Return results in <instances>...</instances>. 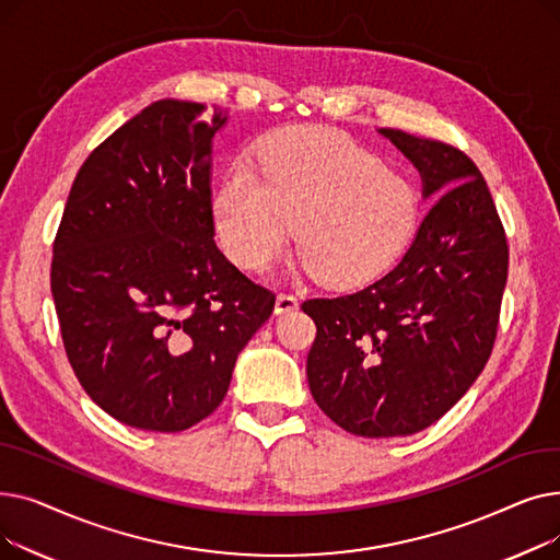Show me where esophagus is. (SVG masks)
<instances>
[{
    "mask_svg": "<svg viewBox=\"0 0 560 560\" xmlns=\"http://www.w3.org/2000/svg\"><path fill=\"white\" fill-rule=\"evenodd\" d=\"M300 306L298 295H292V292H279L277 295V304H275V313H288V311H295Z\"/></svg>",
    "mask_w": 560,
    "mask_h": 560,
    "instance_id": "34e87169",
    "label": "esophagus"
}]
</instances>
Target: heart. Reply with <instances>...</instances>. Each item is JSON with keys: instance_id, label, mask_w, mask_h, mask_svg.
I'll return each instance as SVG.
<instances>
[{"instance_id": "obj_1", "label": "heart", "mask_w": 560, "mask_h": 560, "mask_svg": "<svg viewBox=\"0 0 560 560\" xmlns=\"http://www.w3.org/2000/svg\"><path fill=\"white\" fill-rule=\"evenodd\" d=\"M418 209L416 186L365 144L329 127H300L262 142L256 174H226L213 224L222 249L247 270L277 260L298 224L313 275L354 285L397 258Z\"/></svg>"}]
</instances>
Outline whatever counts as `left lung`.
<instances>
[{
  "instance_id": "8db88e82",
  "label": "left lung",
  "mask_w": 560,
  "mask_h": 560,
  "mask_svg": "<svg viewBox=\"0 0 560 560\" xmlns=\"http://www.w3.org/2000/svg\"><path fill=\"white\" fill-rule=\"evenodd\" d=\"M381 133L435 201L388 275L302 304L317 327L306 359L313 399L365 438L418 433L469 390L492 354L509 275L504 224L475 161L443 140Z\"/></svg>"
}]
</instances>
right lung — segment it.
<instances>
[{
    "mask_svg": "<svg viewBox=\"0 0 560 560\" xmlns=\"http://www.w3.org/2000/svg\"><path fill=\"white\" fill-rule=\"evenodd\" d=\"M226 113L161 100L81 165L58 224L51 295L68 361L115 420L184 431L222 404L275 311L218 249L211 140Z\"/></svg>",
    "mask_w": 560,
    "mask_h": 560,
    "instance_id": "1",
    "label": "right lung"
}]
</instances>
